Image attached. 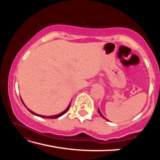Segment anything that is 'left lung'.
I'll return each instance as SVG.
<instances>
[{
  "label": "left lung",
  "mask_w": 160,
  "mask_h": 160,
  "mask_svg": "<svg viewBox=\"0 0 160 160\" xmlns=\"http://www.w3.org/2000/svg\"><path fill=\"white\" fill-rule=\"evenodd\" d=\"M98 112H99V114H100V116H101L102 118H104V119H106V120H107V121H109V120H108V119H107V118H105V117H104V116L102 115V113H101V112H100V110H99V109H98Z\"/></svg>",
  "instance_id": "8db88e82"
}]
</instances>
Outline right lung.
<instances>
[{"label":"right lung","mask_w":160,"mask_h":160,"mask_svg":"<svg viewBox=\"0 0 160 160\" xmlns=\"http://www.w3.org/2000/svg\"><path fill=\"white\" fill-rule=\"evenodd\" d=\"M21 101H22V104H24V106H25V107L27 108V109H28L29 112L32 113V114H34V115L37 116H39V117H42V118H51V119H52V118H58V117H60V116H63V114H65V113H66L68 112V110L69 109V107H70V102L69 105H68V107L66 108V109H65V110L63 111V112H62L61 113H58V114L53 115V116H42V115H39V114H38V113H34V112H32V110H30V109H28V108L26 107V105L25 104V103L23 102V101H22V98H21Z\"/></svg>","instance_id":"right-lung-1"}]
</instances>
